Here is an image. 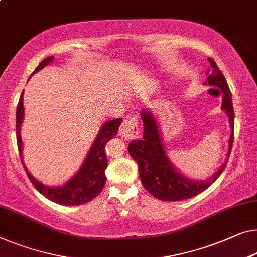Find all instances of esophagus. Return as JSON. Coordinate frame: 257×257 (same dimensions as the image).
Returning a JSON list of instances; mask_svg holds the SVG:
<instances>
[{"mask_svg":"<svg viewBox=\"0 0 257 257\" xmlns=\"http://www.w3.org/2000/svg\"><path fill=\"white\" fill-rule=\"evenodd\" d=\"M120 135L124 140H133L140 135V124L136 117H129L124 120L120 127Z\"/></svg>","mask_w":257,"mask_h":257,"instance_id":"obj_1","label":"esophagus"}]
</instances>
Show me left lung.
<instances>
[{
    "label": "left lung",
    "mask_w": 257,
    "mask_h": 257,
    "mask_svg": "<svg viewBox=\"0 0 257 257\" xmlns=\"http://www.w3.org/2000/svg\"><path fill=\"white\" fill-rule=\"evenodd\" d=\"M211 64V71H208V79L205 84L219 87L223 92V104L221 109L227 113L231 124V136L228 139L229 150L227 157L231 153L233 139H234V109L232 104V93L229 91L226 79L216 62L209 57ZM143 121V139L134 140L128 145L130 156L139 165V173L144 188L152 196L162 201L175 202L194 197L208 189L219 175L223 173L226 163H224L219 171L216 172L211 178L204 181H196L183 177L180 172L172 165L171 160L164 150L162 135H160L158 124L149 109H144L141 113Z\"/></svg>",
    "instance_id": "obj_1"
}]
</instances>
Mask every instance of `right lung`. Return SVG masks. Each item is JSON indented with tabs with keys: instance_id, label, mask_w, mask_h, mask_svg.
Listing matches in <instances>:
<instances>
[{
	"instance_id": "add662e5",
	"label": "right lung",
	"mask_w": 257,
	"mask_h": 257,
	"mask_svg": "<svg viewBox=\"0 0 257 257\" xmlns=\"http://www.w3.org/2000/svg\"><path fill=\"white\" fill-rule=\"evenodd\" d=\"M54 57L48 56L45 60L41 61L39 66L36 68V70L32 72L36 74L41 69L45 68L53 61ZM31 75V76H32ZM24 117V106H23V93L19 98L17 112H16V135H17V145L21 160L24 166L26 174L32 182V185L41 195H44L49 201L55 202L61 205H80L93 200L101 193L102 188L106 183L105 170L107 168V157L105 153V147L110 139H113L114 135H116L118 127H120L122 118H115L110 120L102 124V127L99 132L98 136L95 137V141L92 144L89 153H87L86 159L79 171L72 177L68 182L64 183L61 187H48L34 179L32 175L26 170L23 162L22 157V139H21V124Z\"/></svg>"
}]
</instances>
